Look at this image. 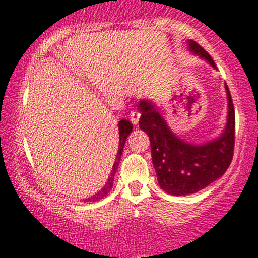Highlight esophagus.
Listing matches in <instances>:
<instances>
[{"label":"esophagus","mask_w":258,"mask_h":258,"mask_svg":"<svg viewBox=\"0 0 258 258\" xmlns=\"http://www.w3.org/2000/svg\"><path fill=\"white\" fill-rule=\"evenodd\" d=\"M130 120H132V123L134 124V125H136V124L139 123V119H140V113L138 112V111H132L130 112Z\"/></svg>","instance_id":"34e87169"}]
</instances>
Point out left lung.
Segmentation results:
<instances>
[{
	"instance_id": "1",
	"label": "left lung",
	"mask_w": 258,
	"mask_h": 258,
	"mask_svg": "<svg viewBox=\"0 0 258 258\" xmlns=\"http://www.w3.org/2000/svg\"><path fill=\"white\" fill-rule=\"evenodd\" d=\"M189 51L217 69L214 61L194 40H187ZM227 120L218 138L205 144H191L172 132L158 106L151 99H141L138 109L141 113L140 128L151 140L153 161L158 183L168 195L185 196L205 189L226 172L233 158L234 109L227 85Z\"/></svg>"
}]
</instances>
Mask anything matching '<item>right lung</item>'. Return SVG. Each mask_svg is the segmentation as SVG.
<instances>
[{
  "mask_svg": "<svg viewBox=\"0 0 258 258\" xmlns=\"http://www.w3.org/2000/svg\"><path fill=\"white\" fill-rule=\"evenodd\" d=\"M118 135H119V146H118V152H117V155H116V160H114V164L112 166V170H111V173H110V177L109 179H107V182L105 183V185L101 187V189L98 191L97 194H94L93 196L88 197V199H85L82 200L84 202H97V201H100L101 199H104L105 196L107 195V194L110 192L111 187L113 185V178H114V173H116L117 168H118V165H119V160L120 158H122V153H123V148H124V145H125V141H126V138H128L130 133L133 132V124L129 122V120L126 119H120L119 123H118Z\"/></svg>",
  "mask_w": 258,
  "mask_h": 258,
  "instance_id": "add662e5",
  "label": "right lung"
}]
</instances>
